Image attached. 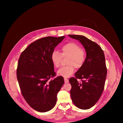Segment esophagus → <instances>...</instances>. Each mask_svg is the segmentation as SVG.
<instances>
[{
    "label": "esophagus",
    "instance_id": "34e87169",
    "mask_svg": "<svg viewBox=\"0 0 123 123\" xmlns=\"http://www.w3.org/2000/svg\"><path fill=\"white\" fill-rule=\"evenodd\" d=\"M64 81H65V83H68V80L67 78H64Z\"/></svg>",
    "mask_w": 123,
    "mask_h": 123
}]
</instances>
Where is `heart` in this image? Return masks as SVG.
<instances>
[{
  "label": "heart",
  "mask_w": 123,
  "mask_h": 123,
  "mask_svg": "<svg viewBox=\"0 0 123 123\" xmlns=\"http://www.w3.org/2000/svg\"><path fill=\"white\" fill-rule=\"evenodd\" d=\"M62 56H68V66L63 67L57 71L59 76L67 78L71 76L74 71V68H80L84 64L86 57L85 50L75 42H69L63 45L61 48V54L54 51L51 55V60L54 66H60Z\"/></svg>",
  "instance_id": "obj_1"
}]
</instances>
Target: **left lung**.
<instances>
[{"mask_svg": "<svg viewBox=\"0 0 123 123\" xmlns=\"http://www.w3.org/2000/svg\"><path fill=\"white\" fill-rule=\"evenodd\" d=\"M80 42L86 52V58L83 66L71 77L70 91L72 100L77 108L82 110L91 108L100 98L103 92L107 69L104 51L95 42L84 36L68 35ZM81 80L80 82L77 79Z\"/></svg>", "mask_w": 123, "mask_h": 123, "instance_id": "1", "label": "left lung"}]
</instances>
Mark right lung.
Returning <instances> with one entry per match:
<instances>
[{
    "mask_svg": "<svg viewBox=\"0 0 123 123\" xmlns=\"http://www.w3.org/2000/svg\"><path fill=\"white\" fill-rule=\"evenodd\" d=\"M65 37H48L30 44L18 59L17 78L27 103L37 111L45 112L54 107L57 94L64 83L62 76H55L51 55Z\"/></svg>",
    "mask_w": 123,
    "mask_h": 123,
    "instance_id": "add662e5",
    "label": "right lung"
}]
</instances>
